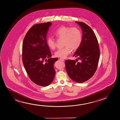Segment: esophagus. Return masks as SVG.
Masks as SVG:
<instances>
[{
	"label": "esophagus",
	"instance_id": "1",
	"mask_svg": "<svg viewBox=\"0 0 120 120\" xmlns=\"http://www.w3.org/2000/svg\"><path fill=\"white\" fill-rule=\"evenodd\" d=\"M60 60H62V61H64V60L63 59V58H60Z\"/></svg>",
	"mask_w": 120,
	"mask_h": 120
}]
</instances>
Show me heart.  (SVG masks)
Masks as SVG:
<instances>
[{"mask_svg": "<svg viewBox=\"0 0 120 120\" xmlns=\"http://www.w3.org/2000/svg\"><path fill=\"white\" fill-rule=\"evenodd\" d=\"M54 34L58 39H63L64 47L57 49L55 52V57L64 58L73 50L77 49L81 45L82 39L81 31L76 27L61 26L56 29ZM47 44L51 49L56 47V42L52 37L47 39Z\"/></svg>", "mask_w": 120, "mask_h": 120, "instance_id": "b5f03b06", "label": "heart"}]
</instances>
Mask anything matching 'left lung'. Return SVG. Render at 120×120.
<instances>
[{
  "label": "left lung",
  "mask_w": 120,
  "mask_h": 120,
  "mask_svg": "<svg viewBox=\"0 0 120 120\" xmlns=\"http://www.w3.org/2000/svg\"><path fill=\"white\" fill-rule=\"evenodd\" d=\"M82 30L81 45L73 55L80 62L66 60L65 68L68 75L73 81L81 83L91 78L95 73L100 58V50L95 34L87 25L75 22Z\"/></svg>",
  "instance_id": "8db88e82"
}]
</instances>
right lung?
<instances>
[{"label":"right lung","instance_id":"1","mask_svg":"<svg viewBox=\"0 0 120 120\" xmlns=\"http://www.w3.org/2000/svg\"><path fill=\"white\" fill-rule=\"evenodd\" d=\"M52 24L49 22L34 25L22 43V63L27 74L34 83L42 86H47L53 81L55 74L54 64L58 60L51 58L47 44V33Z\"/></svg>","mask_w":120,"mask_h":120}]
</instances>
